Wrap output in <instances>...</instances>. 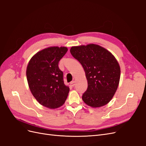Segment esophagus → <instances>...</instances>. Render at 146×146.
Returning a JSON list of instances; mask_svg holds the SVG:
<instances>
[{
	"label": "esophagus",
	"mask_w": 146,
	"mask_h": 146,
	"mask_svg": "<svg viewBox=\"0 0 146 146\" xmlns=\"http://www.w3.org/2000/svg\"><path fill=\"white\" fill-rule=\"evenodd\" d=\"M70 85H71L72 87H73L75 85V81H72L71 82H70Z\"/></svg>",
	"instance_id": "34e87169"
}]
</instances>
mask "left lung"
I'll list each match as a JSON object with an SVG mask.
<instances>
[{
	"instance_id": "left-lung-1",
	"label": "left lung",
	"mask_w": 146,
	"mask_h": 146,
	"mask_svg": "<svg viewBox=\"0 0 146 146\" xmlns=\"http://www.w3.org/2000/svg\"><path fill=\"white\" fill-rule=\"evenodd\" d=\"M70 53L81 64L86 73L88 88L82 95L83 101L93 108L108 104L120 79L121 68L115 56L95 44L72 46Z\"/></svg>"
}]
</instances>
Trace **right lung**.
<instances>
[{"label": "right lung", "instance_id": "right-lung-1", "mask_svg": "<svg viewBox=\"0 0 146 146\" xmlns=\"http://www.w3.org/2000/svg\"><path fill=\"white\" fill-rule=\"evenodd\" d=\"M67 50L66 46H49L36 53L27 65V79L32 95L40 104L50 109L62 106L70 91L58 67Z\"/></svg>", "mask_w": 146, "mask_h": 146}]
</instances>
